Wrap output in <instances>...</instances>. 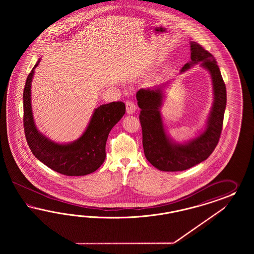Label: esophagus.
Returning a JSON list of instances; mask_svg holds the SVG:
<instances>
[{"label":"esophagus","instance_id":"esophagus-1","mask_svg":"<svg viewBox=\"0 0 254 254\" xmlns=\"http://www.w3.org/2000/svg\"><path fill=\"white\" fill-rule=\"evenodd\" d=\"M126 106H127V113L128 115H133V114L136 112V110H137V106H136L135 103H134L133 101H131V100L127 101Z\"/></svg>","mask_w":254,"mask_h":254}]
</instances>
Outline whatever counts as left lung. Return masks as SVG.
<instances>
[{
    "label": "left lung",
    "instance_id": "obj_1",
    "mask_svg": "<svg viewBox=\"0 0 254 254\" xmlns=\"http://www.w3.org/2000/svg\"><path fill=\"white\" fill-rule=\"evenodd\" d=\"M191 61L181 72L195 64L208 70L212 81L213 104L205 129L184 143L176 142L167 134L160 109L165 85L139 89L136 98L140 108L139 120L142 129V144L147 160L162 171H182L206 160L214 151L223 128L226 107V87L215 59L195 42H190Z\"/></svg>",
    "mask_w": 254,
    "mask_h": 254
}]
</instances>
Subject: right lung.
<instances>
[{
  "label": "right lung",
  "mask_w": 254,
  "mask_h": 254,
  "mask_svg": "<svg viewBox=\"0 0 254 254\" xmlns=\"http://www.w3.org/2000/svg\"><path fill=\"white\" fill-rule=\"evenodd\" d=\"M40 62L41 59L27 77L24 87V131L29 147L38 160L61 174L66 176L90 174L105 160L108 135L125 115V103L116 101L96 108L80 138L69 143L55 142L37 129L31 110V82L34 69Z\"/></svg>",
  "instance_id": "obj_1"
}]
</instances>
